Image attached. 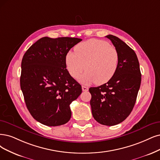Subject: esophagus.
Segmentation results:
<instances>
[{
    "mask_svg": "<svg viewBox=\"0 0 160 160\" xmlns=\"http://www.w3.org/2000/svg\"><path fill=\"white\" fill-rule=\"evenodd\" d=\"M82 91H88V88L86 87V86H82Z\"/></svg>",
    "mask_w": 160,
    "mask_h": 160,
    "instance_id": "esophagus-1",
    "label": "esophagus"
}]
</instances>
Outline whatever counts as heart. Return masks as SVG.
<instances>
[{"label": "heart", "mask_w": 160, "mask_h": 160, "mask_svg": "<svg viewBox=\"0 0 160 160\" xmlns=\"http://www.w3.org/2000/svg\"><path fill=\"white\" fill-rule=\"evenodd\" d=\"M119 61V53L114 47L95 39L77 45L74 52L69 51L66 56L67 70L74 78H78L85 67L86 71L79 80L87 84L108 82L115 74Z\"/></svg>", "instance_id": "1"}]
</instances>
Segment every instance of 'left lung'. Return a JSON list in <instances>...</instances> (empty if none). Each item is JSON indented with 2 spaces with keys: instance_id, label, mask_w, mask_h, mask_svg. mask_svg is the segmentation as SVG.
Returning a JSON list of instances; mask_svg holds the SVG:
<instances>
[{
  "instance_id": "1",
  "label": "left lung",
  "mask_w": 160,
  "mask_h": 160,
  "mask_svg": "<svg viewBox=\"0 0 160 160\" xmlns=\"http://www.w3.org/2000/svg\"><path fill=\"white\" fill-rule=\"evenodd\" d=\"M109 39L119 53V61L114 76L107 83L90 88V105L95 120L103 125L113 126L131 114L141 83V72L135 52L119 38Z\"/></svg>"
}]
</instances>
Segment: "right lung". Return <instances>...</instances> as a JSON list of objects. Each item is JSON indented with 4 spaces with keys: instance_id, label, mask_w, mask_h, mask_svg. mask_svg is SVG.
<instances>
[{
    "instance_id": "add662e5",
    "label": "right lung",
    "mask_w": 160,
    "mask_h": 160,
    "mask_svg": "<svg viewBox=\"0 0 160 160\" xmlns=\"http://www.w3.org/2000/svg\"><path fill=\"white\" fill-rule=\"evenodd\" d=\"M81 41L44 37L22 58L21 90L29 113L43 125L59 126L70 119V104L80 95L82 87L66 68V56Z\"/></svg>"
}]
</instances>
